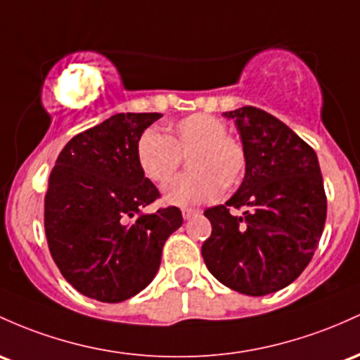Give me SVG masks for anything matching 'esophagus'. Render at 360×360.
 <instances>
[{"label":"esophagus","instance_id":"34e87169","mask_svg":"<svg viewBox=\"0 0 360 360\" xmlns=\"http://www.w3.org/2000/svg\"><path fill=\"white\" fill-rule=\"evenodd\" d=\"M200 213H201V210H198V208H183V217L186 220H189L191 217H195V215H200Z\"/></svg>","mask_w":360,"mask_h":360}]
</instances>
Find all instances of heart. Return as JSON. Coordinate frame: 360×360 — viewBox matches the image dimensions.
<instances>
[{"label":"heart","instance_id":"b5f03b06","mask_svg":"<svg viewBox=\"0 0 360 360\" xmlns=\"http://www.w3.org/2000/svg\"><path fill=\"white\" fill-rule=\"evenodd\" d=\"M183 157L191 171L176 179L165 191L172 205H196L238 188L248 171V152L243 141L229 135L227 126L210 114H191L172 122L164 135L147 131L136 143L141 172L157 186L174 179Z\"/></svg>","mask_w":360,"mask_h":360}]
</instances>
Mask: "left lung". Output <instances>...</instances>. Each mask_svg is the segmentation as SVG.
<instances>
[{"label":"left lung","instance_id":"1","mask_svg":"<svg viewBox=\"0 0 360 360\" xmlns=\"http://www.w3.org/2000/svg\"><path fill=\"white\" fill-rule=\"evenodd\" d=\"M225 117L238 124L248 171L227 203L205 210L212 234L201 255L220 283L258 297L309 264L326 220L325 186L314 150L275 116L244 105Z\"/></svg>","mask_w":360,"mask_h":360}]
</instances>
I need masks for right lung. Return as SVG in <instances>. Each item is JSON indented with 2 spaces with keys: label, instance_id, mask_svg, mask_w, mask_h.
I'll list each match as a JSON object with an SVG mask.
<instances>
[{
  "label": "right lung",
  "instance_id": "add662e5",
  "mask_svg": "<svg viewBox=\"0 0 360 360\" xmlns=\"http://www.w3.org/2000/svg\"><path fill=\"white\" fill-rule=\"evenodd\" d=\"M159 117L114 114L71 138L51 171L47 246L61 275L96 301L121 302L143 290L159 270L165 240L183 225L176 207L141 213L160 193L138 165L136 143Z\"/></svg>",
  "mask_w": 360,
  "mask_h": 360
}]
</instances>
